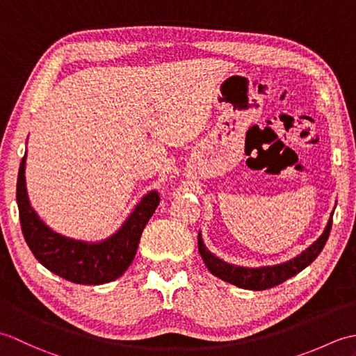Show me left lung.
Here are the masks:
<instances>
[{"label":"left lung","mask_w":356,"mask_h":356,"mask_svg":"<svg viewBox=\"0 0 356 356\" xmlns=\"http://www.w3.org/2000/svg\"><path fill=\"white\" fill-rule=\"evenodd\" d=\"M332 213L327 226L324 228V232L316 238L314 243L305 249L303 252L293 257L289 261L274 264V266H260V268H245V266H237V264H231L228 261H223L214 255L208 248L205 246L202 240V234L199 232V252L202 255L203 261H205L208 270L211 274L218 277L223 282H228L234 286H238L241 289H249V291H264L269 289V287H274L280 283L286 282L287 278L297 275L298 272L303 270L311 264L318 254L323 251L324 245L329 238L330 228H332Z\"/></svg>","instance_id":"obj_1"}]
</instances>
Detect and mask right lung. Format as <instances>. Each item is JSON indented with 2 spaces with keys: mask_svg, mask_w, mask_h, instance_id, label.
Segmentation results:
<instances>
[{
  "mask_svg": "<svg viewBox=\"0 0 356 356\" xmlns=\"http://www.w3.org/2000/svg\"><path fill=\"white\" fill-rule=\"evenodd\" d=\"M26 157L27 151L18 171L17 203L22 234L36 260L53 274L78 284H104L119 278L134 260L142 231L161 200L159 194L149 191L143 195L122 226L108 238L96 243L74 240L49 228L30 205L24 176Z\"/></svg>",
  "mask_w": 356,
  "mask_h": 356,
  "instance_id": "obj_1",
  "label": "right lung"
}]
</instances>
